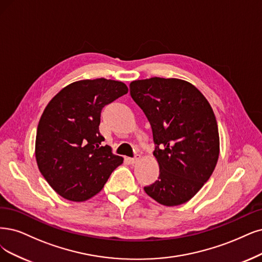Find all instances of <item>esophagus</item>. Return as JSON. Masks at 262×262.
Returning a JSON list of instances; mask_svg holds the SVG:
<instances>
[{
	"instance_id": "obj_1",
	"label": "esophagus",
	"mask_w": 262,
	"mask_h": 262,
	"mask_svg": "<svg viewBox=\"0 0 262 262\" xmlns=\"http://www.w3.org/2000/svg\"><path fill=\"white\" fill-rule=\"evenodd\" d=\"M139 160H140V156H139V154H137V156L135 157V158H133V159H129V162H130L132 164H136V163H137Z\"/></svg>"
}]
</instances>
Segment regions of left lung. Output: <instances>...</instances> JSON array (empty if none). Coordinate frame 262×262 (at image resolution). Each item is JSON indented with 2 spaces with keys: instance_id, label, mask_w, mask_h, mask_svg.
Masks as SVG:
<instances>
[{
  "instance_id": "obj_1",
  "label": "left lung",
  "mask_w": 262,
  "mask_h": 262,
  "mask_svg": "<svg viewBox=\"0 0 262 262\" xmlns=\"http://www.w3.org/2000/svg\"><path fill=\"white\" fill-rule=\"evenodd\" d=\"M130 96L150 122L159 179L144 187L164 206L190 201L214 171L219 158L216 116L194 85L180 79L133 81Z\"/></svg>"
}]
</instances>
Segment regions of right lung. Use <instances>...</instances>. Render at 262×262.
<instances>
[{
    "label": "right lung",
    "mask_w": 262,
    "mask_h": 262,
    "mask_svg": "<svg viewBox=\"0 0 262 262\" xmlns=\"http://www.w3.org/2000/svg\"><path fill=\"white\" fill-rule=\"evenodd\" d=\"M128 89L123 82L96 79L73 82L48 102L37 125V167L56 193L84 202L103 188L123 163L111 147L102 146L100 113Z\"/></svg>",
    "instance_id": "add662e5"
}]
</instances>
